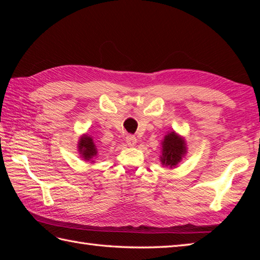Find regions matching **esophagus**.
Returning <instances> with one entry per match:
<instances>
[{"instance_id":"34e87169","label":"esophagus","mask_w":260,"mask_h":260,"mask_svg":"<svg viewBox=\"0 0 260 260\" xmlns=\"http://www.w3.org/2000/svg\"><path fill=\"white\" fill-rule=\"evenodd\" d=\"M136 142H137V140H136V137L134 136V135H127L126 136V143H127V145H129V146H134L135 144H136Z\"/></svg>"}]
</instances>
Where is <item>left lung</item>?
Wrapping results in <instances>:
<instances>
[{"instance_id": "left-lung-1", "label": "left lung", "mask_w": 260, "mask_h": 260, "mask_svg": "<svg viewBox=\"0 0 260 260\" xmlns=\"http://www.w3.org/2000/svg\"><path fill=\"white\" fill-rule=\"evenodd\" d=\"M162 147V164L170 168L175 167V165L181 161L182 156L184 155V153L186 151L184 141L176 135L174 132L164 137Z\"/></svg>"}]
</instances>
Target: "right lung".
Returning <instances> with one entry per match:
<instances>
[{"label":"right lung","instance_id":"1","mask_svg":"<svg viewBox=\"0 0 260 260\" xmlns=\"http://www.w3.org/2000/svg\"><path fill=\"white\" fill-rule=\"evenodd\" d=\"M79 151L85 159H90L97 154L95 144L89 136L81 137L79 142Z\"/></svg>","mask_w":260,"mask_h":260}]
</instances>
